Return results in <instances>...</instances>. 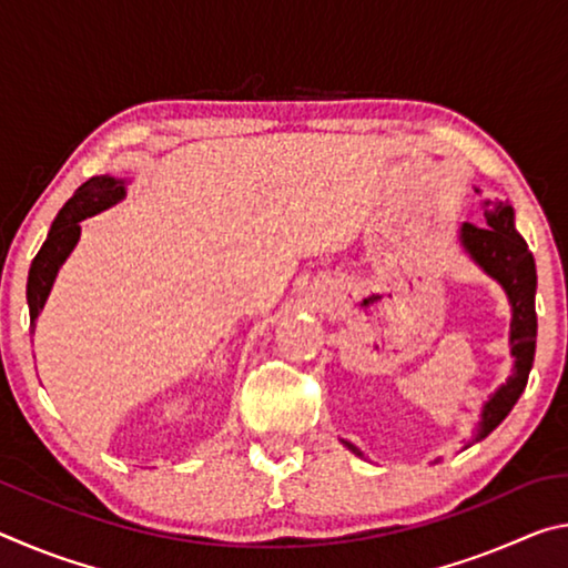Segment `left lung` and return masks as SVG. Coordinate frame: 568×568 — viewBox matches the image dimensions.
<instances>
[{"mask_svg":"<svg viewBox=\"0 0 568 568\" xmlns=\"http://www.w3.org/2000/svg\"><path fill=\"white\" fill-rule=\"evenodd\" d=\"M480 220L484 223H464L460 227V243L470 257L494 275L508 293L514 307L511 321V353L516 358V371L506 386L494 393V398L484 406L476 440L486 438L501 423L528 383V373L534 365L536 353V263L528 253L526 240L514 227V207L501 200H484L480 203ZM348 448H353L348 444ZM355 450V448H353ZM358 454V450H355ZM361 456V454H358Z\"/></svg>","mask_w":568,"mask_h":568,"instance_id":"8db88e82","label":"left lung"}]
</instances>
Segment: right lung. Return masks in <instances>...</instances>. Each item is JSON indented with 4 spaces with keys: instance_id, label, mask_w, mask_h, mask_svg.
I'll use <instances>...</instances> for the list:
<instances>
[{
    "instance_id": "obj_1",
    "label": "right lung",
    "mask_w": 568,
    "mask_h": 568,
    "mask_svg": "<svg viewBox=\"0 0 568 568\" xmlns=\"http://www.w3.org/2000/svg\"><path fill=\"white\" fill-rule=\"evenodd\" d=\"M124 197V182L110 175L92 178L74 190V195L67 200L60 215L54 217L40 253L34 255L30 277H27V303H30V321H34L44 307L47 295L54 283V275L64 263V257L72 253V247L80 240V220L90 217L100 210L110 207Z\"/></svg>"
}]
</instances>
